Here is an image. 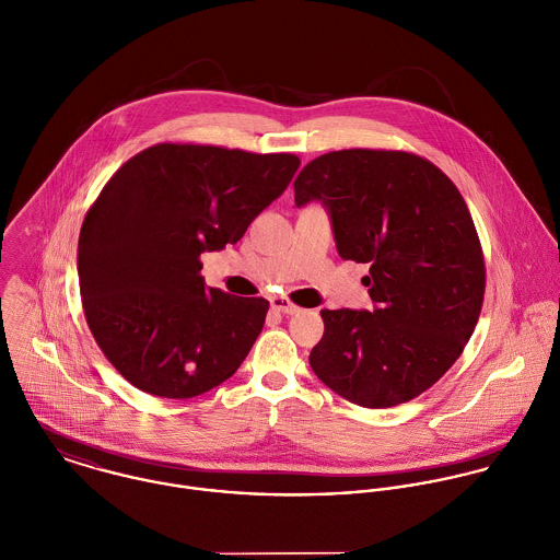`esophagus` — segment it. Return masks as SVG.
Here are the masks:
<instances>
[{"label": "esophagus", "mask_w": 560, "mask_h": 560, "mask_svg": "<svg viewBox=\"0 0 560 560\" xmlns=\"http://www.w3.org/2000/svg\"><path fill=\"white\" fill-rule=\"evenodd\" d=\"M272 310H277V312H281V314H285V316H294V314L301 312V307L294 305V303H292L290 299H285V296H275V299H272Z\"/></svg>", "instance_id": "obj_1"}]
</instances>
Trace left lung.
I'll return each instance as SVG.
<instances>
[{"label": "left lung", "mask_w": 560, "mask_h": 560, "mask_svg": "<svg viewBox=\"0 0 560 560\" xmlns=\"http://www.w3.org/2000/svg\"><path fill=\"white\" fill-rule=\"evenodd\" d=\"M299 208L320 201L341 259L370 264L372 312L323 310L310 365L341 398L385 409L435 385L474 334L485 259L456 186L407 151L343 149L294 182Z\"/></svg>", "instance_id": "left-lung-1"}]
</instances>
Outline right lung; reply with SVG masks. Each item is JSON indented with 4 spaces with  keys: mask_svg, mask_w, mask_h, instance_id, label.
Wrapping results in <instances>:
<instances>
[{
    "mask_svg": "<svg viewBox=\"0 0 560 560\" xmlns=\"http://www.w3.org/2000/svg\"><path fill=\"white\" fill-rule=\"evenodd\" d=\"M301 160L160 142L127 160L78 242L86 323L138 389L195 398L226 381L261 334L268 301L206 288L201 253L235 244Z\"/></svg>",
    "mask_w": 560,
    "mask_h": 560,
    "instance_id": "1",
    "label": "right lung"
}]
</instances>
